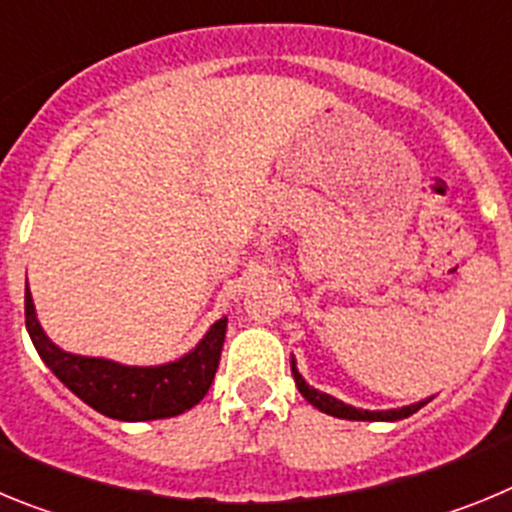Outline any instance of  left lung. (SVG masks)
<instances>
[{"mask_svg": "<svg viewBox=\"0 0 512 512\" xmlns=\"http://www.w3.org/2000/svg\"><path fill=\"white\" fill-rule=\"evenodd\" d=\"M289 364H292V377H295V384H297V390H300V395L305 397L307 402H310L312 408H318L320 413L333 415V418H343V420H402V418H410L413 413H418L423 405H428V402L433 400V397H425V400L413 402V405H402V408H390V410L354 408V405H348V402L338 400V397L328 395V392H320V390H315V387H310V384L305 382V377L297 372L295 356H292V361H289Z\"/></svg>", "mask_w": 512, "mask_h": 512, "instance_id": "1", "label": "left lung"}]
</instances>
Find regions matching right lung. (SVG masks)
<instances>
[{
    "mask_svg": "<svg viewBox=\"0 0 512 512\" xmlns=\"http://www.w3.org/2000/svg\"><path fill=\"white\" fill-rule=\"evenodd\" d=\"M25 325L45 366L89 408L115 420L174 418L194 408L210 390L223 351L228 318L210 325L200 343L184 356L156 366H128L102 356L63 351L45 336L25 282Z\"/></svg>",
    "mask_w": 512,
    "mask_h": 512,
    "instance_id": "add662e5",
    "label": "right lung"
}]
</instances>
